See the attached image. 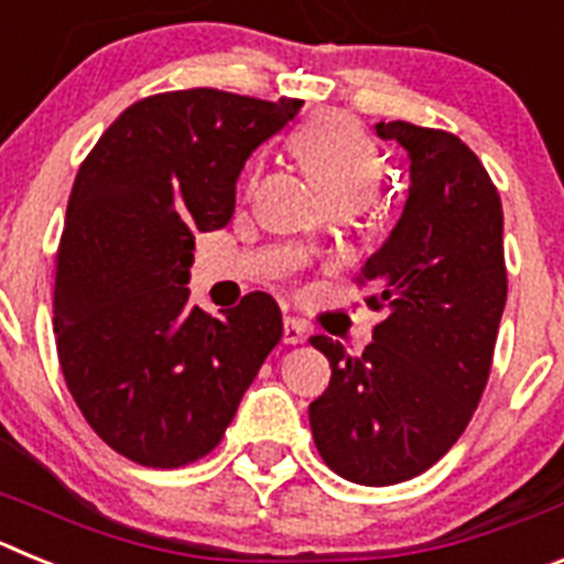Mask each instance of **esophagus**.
<instances>
[{
    "label": "esophagus",
    "mask_w": 564,
    "mask_h": 564,
    "mask_svg": "<svg viewBox=\"0 0 564 564\" xmlns=\"http://www.w3.org/2000/svg\"><path fill=\"white\" fill-rule=\"evenodd\" d=\"M307 338V327L299 318L285 316V327H282V341L285 344H302Z\"/></svg>",
    "instance_id": "1"
}]
</instances>
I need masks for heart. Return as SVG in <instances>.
Masks as SVG:
<instances>
[{"mask_svg":"<svg viewBox=\"0 0 564 564\" xmlns=\"http://www.w3.org/2000/svg\"><path fill=\"white\" fill-rule=\"evenodd\" d=\"M293 154L322 188L330 206L361 208L381 183V154L361 127L344 115L313 118L293 134ZM259 169L248 174V186H257Z\"/></svg>","mask_w":564,"mask_h":564,"instance_id":"b5f03b06","label":"heart"}]
</instances>
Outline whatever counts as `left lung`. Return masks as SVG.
Wrapping results in <instances>:
<instances>
[{
    "mask_svg": "<svg viewBox=\"0 0 564 564\" xmlns=\"http://www.w3.org/2000/svg\"><path fill=\"white\" fill-rule=\"evenodd\" d=\"M376 132L410 152L412 181L401 220L358 276L387 318L361 356L311 338L333 376L307 412L338 477L392 486L435 466L475 415L508 279L502 203L480 158L443 129L381 121Z\"/></svg>",
    "mask_w": 564,
    "mask_h": 564,
    "instance_id": "8db88e82",
    "label": "left lung"
}]
</instances>
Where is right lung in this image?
<instances>
[{
    "mask_svg": "<svg viewBox=\"0 0 564 564\" xmlns=\"http://www.w3.org/2000/svg\"><path fill=\"white\" fill-rule=\"evenodd\" d=\"M299 98L174 89L123 109L84 158L56 253L58 364L109 449L152 468L223 441L282 313L253 291L220 318L188 305L194 231L223 228L237 177Z\"/></svg>",
    "mask_w": 564,
    "mask_h": 564,
    "instance_id": "obj_1",
    "label": "right lung"
}]
</instances>
